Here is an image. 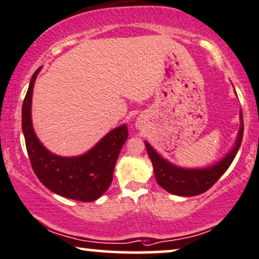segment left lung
<instances>
[{
  "label": "left lung",
  "instance_id": "obj_1",
  "mask_svg": "<svg viewBox=\"0 0 259 259\" xmlns=\"http://www.w3.org/2000/svg\"><path fill=\"white\" fill-rule=\"evenodd\" d=\"M240 131H239L238 140L235 143L234 149L221 162H219L213 167L206 169H191V170H187V169L175 167V165L170 164L169 162L164 161L150 146L149 143H145L146 151H148V155L151 158L156 180H157L159 186L163 187L169 193L184 197L198 196V194L206 192L222 177L223 173L227 170L233 159H234L235 155H237L239 148H240L242 135H244L242 113H240Z\"/></svg>",
  "mask_w": 259,
  "mask_h": 259
}]
</instances>
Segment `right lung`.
Wrapping results in <instances>:
<instances>
[{"label":"right lung","instance_id":"right-lung-1","mask_svg":"<svg viewBox=\"0 0 259 259\" xmlns=\"http://www.w3.org/2000/svg\"><path fill=\"white\" fill-rule=\"evenodd\" d=\"M39 71L38 68L32 75L21 110L22 132L32 169L40 183L53 192L79 202H94L113 181L115 163L128 137L127 126L113 130L91 151L79 157L53 155L37 139L31 121L32 91Z\"/></svg>","mask_w":259,"mask_h":259}]
</instances>
